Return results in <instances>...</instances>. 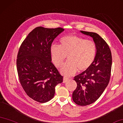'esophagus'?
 Segmentation results:
<instances>
[{"mask_svg": "<svg viewBox=\"0 0 123 123\" xmlns=\"http://www.w3.org/2000/svg\"><path fill=\"white\" fill-rule=\"evenodd\" d=\"M68 78H67V77H64V78H63V82L64 83H66L67 82V81H68Z\"/></svg>", "mask_w": 123, "mask_h": 123, "instance_id": "obj_1", "label": "esophagus"}]
</instances>
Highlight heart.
I'll use <instances>...</instances> for the list:
<instances>
[{
  "mask_svg": "<svg viewBox=\"0 0 123 123\" xmlns=\"http://www.w3.org/2000/svg\"><path fill=\"white\" fill-rule=\"evenodd\" d=\"M60 45H52L50 55L53 63L57 67L63 65L66 57L68 62L61 69L66 76L73 75L88 69L94 61L97 54V45L92 40L83 37L69 35L60 39Z\"/></svg>",
  "mask_w": 123,
  "mask_h": 123,
  "instance_id": "heart-1",
  "label": "heart"
}]
</instances>
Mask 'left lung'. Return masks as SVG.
<instances>
[{"instance_id":"obj_1","label":"left lung","mask_w":123,"mask_h":123,"mask_svg":"<svg viewBox=\"0 0 123 123\" xmlns=\"http://www.w3.org/2000/svg\"><path fill=\"white\" fill-rule=\"evenodd\" d=\"M93 38L97 45V54L92 65L86 71L74 77L77 84L72 98L76 104L87 106L95 102L110 81L112 57L111 50L105 40L98 34L81 31Z\"/></svg>"}]
</instances>
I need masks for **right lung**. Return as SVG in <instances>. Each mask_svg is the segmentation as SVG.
<instances>
[{
    "label": "right lung",
    "mask_w": 123,
    "mask_h": 123,
    "mask_svg": "<svg viewBox=\"0 0 123 123\" xmlns=\"http://www.w3.org/2000/svg\"><path fill=\"white\" fill-rule=\"evenodd\" d=\"M63 28L38 27L28 34L19 47L17 70L19 82L33 100L45 103L53 98L55 86L63 77L51 62L50 48Z\"/></svg>",
    "instance_id": "1"
}]
</instances>
